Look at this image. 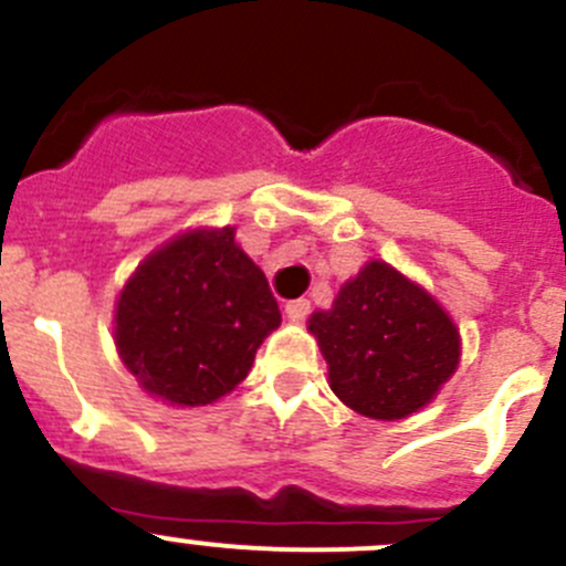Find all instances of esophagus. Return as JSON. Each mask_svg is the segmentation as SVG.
<instances>
[{"instance_id":"esophagus-1","label":"esophagus","mask_w":566,"mask_h":566,"mask_svg":"<svg viewBox=\"0 0 566 566\" xmlns=\"http://www.w3.org/2000/svg\"><path fill=\"white\" fill-rule=\"evenodd\" d=\"M284 312H287L290 321H304V317L310 315V301H306V298H293V301H287V306H284Z\"/></svg>"}]
</instances>
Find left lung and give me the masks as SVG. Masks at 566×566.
Listing matches in <instances>:
<instances>
[{
    "mask_svg": "<svg viewBox=\"0 0 566 566\" xmlns=\"http://www.w3.org/2000/svg\"><path fill=\"white\" fill-rule=\"evenodd\" d=\"M337 398L373 420L422 409L459 365V332L426 290L367 262L328 312L310 317Z\"/></svg>",
    "mask_w": 566,
    "mask_h": 566,
    "instance_id": "8db88e82",
    "label": "left lung"
}]
</instances>
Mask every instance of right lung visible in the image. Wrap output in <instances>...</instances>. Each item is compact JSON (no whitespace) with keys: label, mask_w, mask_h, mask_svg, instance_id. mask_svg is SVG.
Masks as SVG:
<instances>
[{"label":"right lung","mask_w":566,"mask_h":566,"mask_svg":"<svg viewBox=\"0 0 566 566\" xmlns=\"http://www.w3.org/2000/svg\"><path fill=\"white\" fill-rule=\"evenodd\" d=\"M282 323L268 279L234 229H199L137 268L115 310V345L146 392L205 406L232 392Z\"/></svg>","instance_id":"1"}]
</instances>
